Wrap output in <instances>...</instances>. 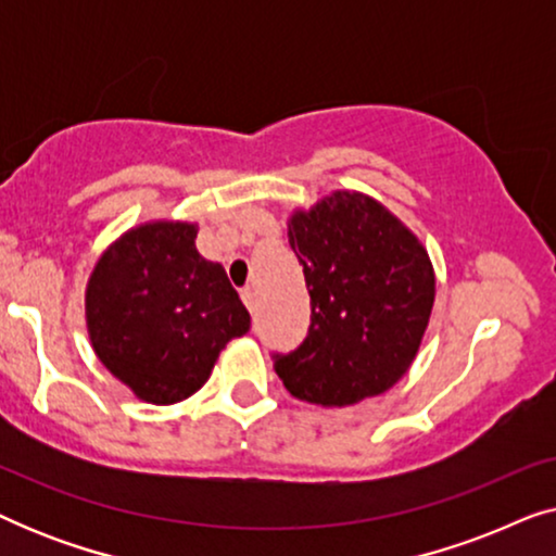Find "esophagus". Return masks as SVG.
Returning <instances> with one entry per match:
<instances>
[{
  "label": "esophagus",
  "instance_id": "1",
  "mask_svg": "<svg viewBox=\"0 0 556 556\" xmlns=\"http://www.w3.org/2000/svg\"><path fill=\"white\" fill-rule=\"evenodd\" d=\"M240 299H242V303H245V306H248L250 311L255 308V291H253V288H250V286L242 288V291H240Z\"/></svg>",
  "mask_w": 556,
  "mask_h": 556
}]
</instances>
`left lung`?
<instances>
[{
	"label": "left lung",
	"mask_w": 556,
	"mask_h": 556,
	"mask_svg": "<svg viewBox=\"0 0 556 556\" xmlns=\"http://www.w3.org/2000/svg\"><path fill=\"white\" fill-rule=\"evenodd\" d=\"M311 295L308 337L273 354L303 402L346 407L390 390L413 364L435 301L422 242L377 200L333 192L288 223Z\"/></svg>",
	"instance_id": "left-lung-1"
}]
</instances>
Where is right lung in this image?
<instances>
[{"label": "right lung", "instance_id": "1", "mask_svg": "<svg viewBox=\"0 0 556 556\" xmlns=\"http://www.w3.org/2000/svg\"><path fill=\"white\" fill-rule=\"evenodd\" d=\"M197 225L128 230L96 263L86 291L90 344L113 377L151 405L200 390L250 314L219 263L197 253Z\"/></svg>", "mask_w": 556, "mask_h": 556}]
</instances>
